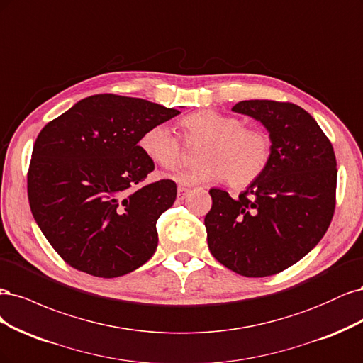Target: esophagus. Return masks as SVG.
I'll return each mask as SVG.
<instances>
[{
    "label": "esophagus",
    "instance_id": "1",
    "mask_svg": "<svg viewBox=\"0 0 363 363\" xmlns=\"http://www.w3.org/2000/svg\"><path fill=\"white\" fill-rule=\"evenodd\" d=\"M189 193H190L189 189H185V186H178V199H179V201H184V199L189 196Z\"/></svg>",
    "mask_w": 363,
    "mask_h": 363
}]
</instances>
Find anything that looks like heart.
I'll use <instances>...</instances> for the list:
<instances>
[{
  "label": "heart",
  "instance_id": "1",
  "mask_svg": "<svg viewBox=\"0 0 363 363\" xmlns=\"http://www.w3.org/2000/svg\"><path fill=\"white\" fill-rule=\"evenodd\" d=\"M186 140L203 142L197 150L199 164L174 173L182 185L223 181L244 189L262 177L273 155V140L261 128H247L232 116L201 110L179 122ZM140 149L154 164L172 170L181 162V142L166 123L147 128Z\"/></svg>",
  "mask_w": 363,
  "mask_h": 363
}]
</instances>
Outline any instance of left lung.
<instances>
[{
    "instance_id": "8db88e82",
    "label": "left lung",
    "mask_w": 363,
    "mask_h": 363,
    "mask_svg": "<svg viewBox=\"0 0 363 363\" xmlns=\"http://www.w3.org/2000/svg\"><path fill=\"white\" fill-rule=\"evenodd\" d=\"M232 111L265 126L273 155L237 199L209 190L208 247L229 270L265 277L298 262L324 237L335 213L336 158L317 121L296 104L250 99Z\"/></svg>"
}]
</instances>
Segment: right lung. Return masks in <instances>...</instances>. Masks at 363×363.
I'll return each mask as SVG.
<instances>
[{"mask_svg":"<svg viewBox=\"0 0 363 363\" xmlns=\"http://www.w3.org/2000/svg\"><path fill=\"white\" fill-rule=\"evenodd\" d=\"M178 114L146 99L93 95L40 131L27 178L30 208L69 265L119 277L152 258L157 220L177 199V184H145L155 166L138 142Z\"/></svg>","mask_w":363,"mask_h":363,"instance_id":"right-lung-1","label":"right lung"}]
</instances>
